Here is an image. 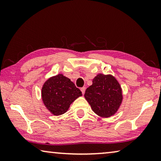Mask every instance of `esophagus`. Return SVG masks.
<instances>
[{
    "mask_svg": "<svg viewBox=\"0 0 161 161\" xmlns=\"http://www.w3.org/2000/svg\"><path fill=\"white\" fill-rule=\"evenodd\" d=\"M80 89H81V92H82V94H84V92H85V90H86V88H85V87H84V86L81 87V88Z\"/></svg>",
    "mask_w": 161,
    "mask_h": 161,
    "instance_id": "esophagus-1",
    "label": "esophagus"
}]
</instances>
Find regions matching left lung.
Here are the masks:
<instances>
[{"mask_svg": "<svg viewBox=\"0 0 161 161\" xmlns=\"http://www.w3.org/2000/svg\"><path fill=\"white\" fill-rule=\"evenodd\" d=\"M84 97L92 109L99 116L108 118L118 111L121 104V87L112 75L99 74L86 89Z\"/></svg>", "mask_w": 161, "mask_h": 161, "instance_id": "obj_1", "label": "left lung"}]
</instances>
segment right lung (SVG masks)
I'll use <instances>...</instances> for the list:
<instances>
[{"label": "right lung", "instance_id": "add662e5", "mask_svg": "<svg viewBox=\"0 0 161 161\" xmlns=\"http://www.w3.org/2000/svg\"><path fill=\"white\" fill-rule=\"evenodd\" d=\"M81 92L69 78L59 74L45 81L42 88V99L46 108L54 116L64 114Z\"/></svg>", "mask_w": 161, "mask_h": 161}]
</instances>
